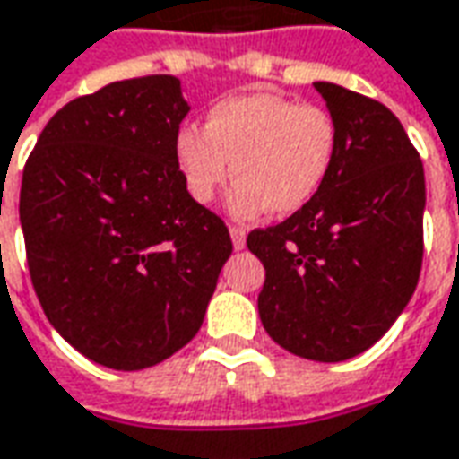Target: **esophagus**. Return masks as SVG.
<instances>
[{
  "mask_svg": "<svg viewBox=\"0 0 459 459\" xmlns=\"http://www.w3.org/2000/svg\"><path fill=\"white\" fill-rule=\"evenodd\" d=\"M230 238H233V248H236V251L246 248V226L230 223Z\"/></svg>",
  "mask_w": 459,
  "mask_h": 459,
  "instance_id": "1",
  "label": "esophagus"
}]
</instances>
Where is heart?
Returning <instances> with one entry per match:
<instances>
[{
	"label": "heart",
	"mask_w": 459,
	"mask_h": 459,
	"mask_svg": "<svg viewBox=\"0 0 459 459\" xmlns=\"http://www.w3.org/2000/svg\"><path fill=\"white\" fill-rule=\"evenodd\" d=\"M338 129L325 108L281 94H243L213 104L206 126H181L176 161L194 201L211 204L238 178L230 208L251 216L268 208L288 216L306 206L328 178Z\"/></svg>",
	"instance_id": "obj_1"
}]
</instances>
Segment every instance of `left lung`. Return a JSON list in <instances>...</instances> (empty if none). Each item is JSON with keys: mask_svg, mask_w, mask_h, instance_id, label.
Here are the masks:
<instances>
[{"mask_svg": "<svg viewBox=\"0 0 459 459\" xmlns=\"http://www.w3.org/2000/svg\"><path fill=\"white\" fill-rule=\"evenodd\" d=\"M338 149L325 184L290 219L248 233L265 268L258 313L293 355L338 363L380 341L422 268L425 171L387 107L318 82Z\"/></svg>", "mask_w": 459, "mask_h": 459, "instance_id": "1", "label": "left lung"}]
</instances>
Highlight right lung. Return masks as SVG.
<instances>
[{"mask_svg": "<svg viewBox=\"0 0 459 459\" xmlns=\"http://www.w3.org/2000/svg\"><path fill=\"white\" fill-rule=\"evenodd\" d=\"M186 114L176 76L114 82L59 108L24 166L34 293L64 341L114 370L181 351L233 251L223 219L186 191Z\"/></svg>", "mask_w": 459, "mask_h": 459, "instance_id": "right-lung-1", "label": "right lung"}]
</instances>
